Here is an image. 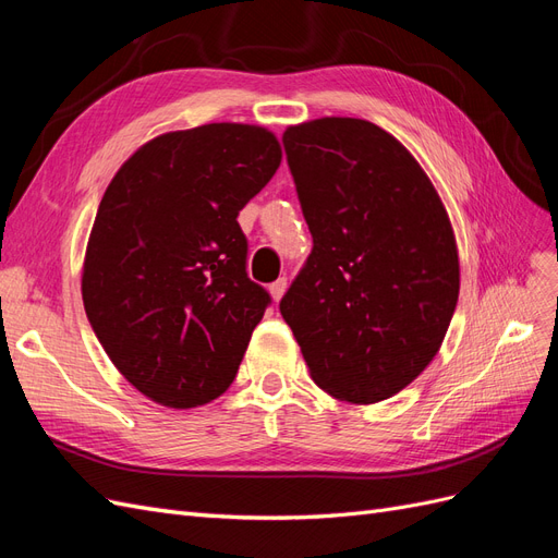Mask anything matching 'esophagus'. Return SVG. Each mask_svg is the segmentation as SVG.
Returning <instances> with one entry per match:
<instances>
[{
    "instance_id": "1",
    "label": "esophagus",
    "mask_w": 558,
    "mask_h": 558,
    "mask_svg": "<svg viewBox=\"0 0 558 558\" xmlns=\"http://www.w3.org/2000/svg\"><path fill=\"white\" fill-rule=\"evenodd\" d=\"M283 293H286V279H283V277H279L277 281L269 283V295H272L275 302H279Z\"/></svg>"
}]
</instances>
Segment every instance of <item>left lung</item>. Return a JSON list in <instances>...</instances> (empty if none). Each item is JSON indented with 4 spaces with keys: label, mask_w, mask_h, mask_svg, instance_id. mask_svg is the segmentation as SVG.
<instances>
[{
    "label": "left lung",
    "mask_w": 558,
    "mask_h": 558,
    "mask_svg": "<svg viewBox=\"0 0 558 558\" xmlns=\"http://www.w3.org/2000/svg\"><path fill=\"white\" fill-rule=\"evenodd\" d=\"M283 148L314 248L281 316L326 393L391 398L440 351L459 302L447 209L410 150L363 118L291 125Z\"/></svg>",
    "instance_id": "1"
}]
</instances>
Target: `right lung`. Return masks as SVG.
<instances>
[{"label":"right lung","mask_w":558,"mask_h":558,"mask_svg":"<svg viewBox=\"0 0 558 558\" xmlns=\"http://www.w3.org/2000/svg\"><path fill=\"white\" fill-rule=\"evenodd\" d=\"M279 162L260 125L177 130L134 150L99 202L83 307L118 373L165 408L211 402L238 375L269 305L238 216Z\"/></svg>","instance_id":"1"}]
</instances>
